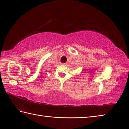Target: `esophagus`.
<instances>
[{
	"label": "esophagus",
	"mask_w": 129,
	"mask_h": 129,
	"mask_svg": "<svg viewBox=\"0 0 129 129\" xmlns=\"http://www.w3.org/2000/svg\"><path fill=\"white\" fill-rule=\"evenodd\" d=\"M66 64V63H61V65H65Z\"/></svg>",
	"instance_id": "esophagus-1"
}]
</instances>
